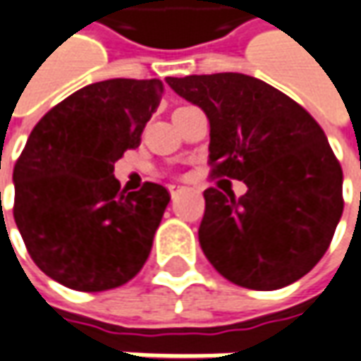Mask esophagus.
I'll use <instances>...</instances> for the list:
<instances>
[{
    "mask_svg": "<svg viewBox=\"0 0 361 361\" xmlns=\"http://www.w3.org/2000/svg\"><path fill=\"white\" fill-rule=\"evenodd\" d=\"M168 190H170V195H171V197L176 200V197H178L180 193H183V191H185V188H183V185H176V183H173V185H170Z\"/></svg>",
    "mask_w": 361,
    "mask_h": 361,
    "instance_id": "34e87169",
    "label": "esophagus"
}]
</instances>
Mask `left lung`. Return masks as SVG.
I'll return each mask as SVG.
<instances>
[{
    "mask_svg": "<svg viewBox=\"0 0 361 361\" xmlns=\"http://www.w3.org/2000/svg\"><path fill=\"white\" fill-rule=\"evenodd\" d=\"M209 120L212 176L247 193L209 188L200 245L227 281L276 290L312 271L342 217V168L324 130L293 98L241 73L168 77Z\"/></svg>",
    "mask_w": 361,
    "mask_h": 361,
    "instance_id": "obj_1",
    "label": "left lung"
}]
</instances>
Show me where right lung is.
<instances>
[{
    "label": "right lung",
    "instance_id": "1",
    "mask_svg": "<svg viewBox=\"0 0 361 361\" xmlns=\"http://www.w3.org/2000/svg\"><path fill=\"white\" fill-rule=\"evenodd\" d=\"M158 78H110L73 92L29 134L16 168L13 217L35 264L80 293L128 283L170 203L160 183L120 191L114 161L138 148L161 100Z\"/></svg>",
    "mask_w": 361,
    "mask_h": 361
}]
</instances>
